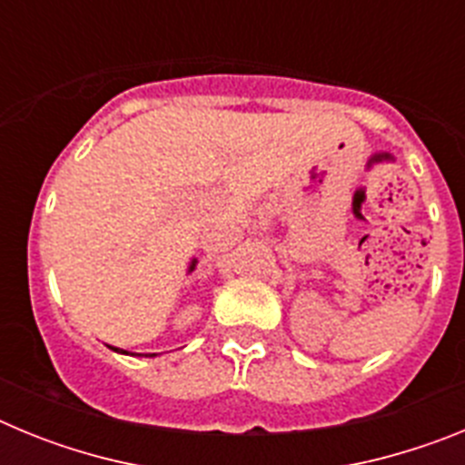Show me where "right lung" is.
Masks as SVG:
<instances>
[{
  "instance_id": "obj_1",
  "label": "right lung",
  "mask_w": 465,
  "mask_h": 465,
  "mask_svg": "<svg viewBox=\"0 0 465 465\" xmlns=\"http://www.w3.org/2000/svg\"><path fill=\"white\" fill-rule=\"evenodd\" d=\"M116 351H123V349H116ZM123 354H127V351H123Z\"/></svg>"
}]
</instances>
